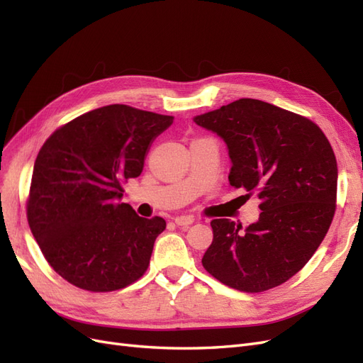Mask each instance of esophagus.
<instances>
[{
	"label": "esophagus",
	"instance_id": "1",
	"mask_svg": "<svg viewBox=\"0 0 363 363\" xmlns=\"http://www.w3.org/2000/svg\"><path fill=\"white\" fill-rule=\"evenodd\" d=\"M174 221L179 227H189L191 224L195 223V219L192 216H177Z\"/></svg>",
	"mask_w": 363,
	"mask_h": 363
}]
</instances>
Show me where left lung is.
<instances>
[{
  "label": "left lung",
  "mask_w": 363,
  "mask_h": 363,
  "mask_svg": "<svg viewBox=\"0 0 363 363\" xmlns=\"http://www.w3.org/2000/svg\"><path fill=\"white\" fill-rule=\"evenodd\" d=\"M194 123L225 142L230 184L262 200L259 219L245 228L213 219L203 267L244 292L279 286L309 262L332 224L337 164L330 142L311 119L252 98Z\"/></svg>",
  "instance_id": "1"
}]
</instances>
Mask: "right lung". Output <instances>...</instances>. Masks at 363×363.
<instances>
[{"label":"right lung","instance_id":"right-lung-1","mask_svg":"<svg viewBox=\"0 0 363 363\" xmlns=\"http://www.w3.org/2000/svg\"><path fill=\"white\" fill-rule=\"evenodd\" d=\"M172 121L111 104L72 119L40 148L28 225L52 269L74 286L108 292L144 276L167 223L121 203L123 183L139 177L152 140Z\"/></svg>","mask_w":363,"mask_h":363}]
</instances>
